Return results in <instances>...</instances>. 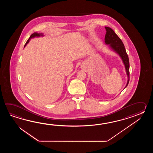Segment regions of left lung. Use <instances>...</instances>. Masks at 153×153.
I'll return each instance as SVG.
<instances>
[{"label": "left lung", "instance_id": "obj_1", "mask_svg": "<svg viewBox=\"0 0 153 153\" xmlns=\"http://www.w3.org/2000/svg\"><path fill=\"white\" fill-rule=\"evenodd\" d=\"M106 34L104 38V42L106 45H108L109 48L114 52L117 53L120 57L122 61L125 65V68L127 76V84L124 88L127 87L130 80V63L124 44L120 38L114 32V30L110 27H105Z\"/></svg>", "mask_w": 153, "mask_h": 153}]
</instances>
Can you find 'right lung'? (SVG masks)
Returning <instances> with one entry per match:
<instances>
[{"label":"right lung","mask_w":153,"mask_h":153,"mask_svg":"<svg viewBox=\"0 0 153 153\" xmlns=\"http://www.w3.org/2000/svg\"><path fill=\"white\" fill-rule=\"evenodd\" d=\"M44 35L42 34V33H33L31 35V36H30V37L29 38V39H28V40L27 41V42H26V44L25 45V46H24V48L27 45V44L29 42V40H30V39H32V38H35V37H40V36H43Z\"/></svg>","instance_id":"add662e5"}]
</instances>
